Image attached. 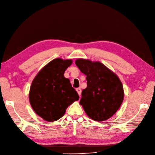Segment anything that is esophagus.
<instances>
[{
	"label": "esophagus",
	"instance_id": "obj_1",
	"mask_svg": "<svg viewBox=\"0 0 155 155\" xmlns=\"http://www.w3.org/2000/svg\"><path fill=\"white\" fill-rule=\"evenodd\" d=\"M76 91H77V92H78V95H79V96H81V88H77L76 89Z\"/></svg>",
	"mask_w": 155,
	"mask_h": 155
}]
</instances>
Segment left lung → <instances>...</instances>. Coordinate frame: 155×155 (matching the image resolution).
Masks as SVG:
<instances>
[{
  "instance_id": "8db88e82",
  "label": "left lung",
  "mask_w": 155,
  "mask_h": 155,
  "mask_svg": "<svg viewBox=\"0 0 155 155\" xmlns=\"http://www.w3.org/2000/svg\"><path fill=\"white\" fill-rule=\"evenodd\" d=\"M75 64L86 75L87 88L82 91L80 103L89 118L102 122L114 115L124 100L121 81L103 64L78 59Z\"/></svg>"
}]
</instances>
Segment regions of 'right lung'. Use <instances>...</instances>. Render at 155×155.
I'll list each match as a JSON object with an SVG mask.
<instances>
[{
  "instance_id": "right-lung-1",
  "label": "right lung",
  "mask_w": 155,
  "mask_h": 155,
  "mask_svg": "<svg viewBox=\"0 0 155 155\" xmlns=\"http://www.w3.org/2000/svg\"><path fill=\"white\" fill-rule=\"evenodd\" d=\"M71 60L56 58L45 66L34 78L29 91V102L37 115L47 122L58 120L66 108L79 99L69 79L64 76Z\"/></svg>"
}]
</instances>
